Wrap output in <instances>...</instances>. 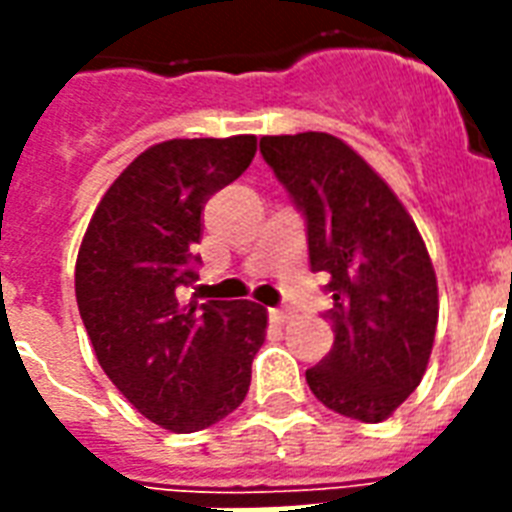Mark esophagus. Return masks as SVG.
<instances>
[{
  "label": "esophagus",
  "instance_id": "1",
  "mask_svg": "<svg viewBox=\"0 0 512 512\" xmlns=\"http://www.w3.org/2000/svg\"><path fill=\"white\" fill-rule=\"evenodd\" d=\"M292 319V308H271V321L276 324H284V321Z\"/></svg>",
  "mask_w": 512,
  "mask_h": 512
}]
</instances>
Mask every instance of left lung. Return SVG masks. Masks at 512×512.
Returning <instances> with one entry per match:
<instances>
[{"mask_svg":"<svg viewBox=\"0 0 512 512\" xmlns=\"http://www.w3.org/2000/svg\"><path fill=\"white\" fill-rule=\"evenodd\" d=\"M260 154L303 212L313 273H327L335 342L305 372L313 396L382 422L420 385L438 324L436 271L417 225L361 156L327 132L265 135Z\"/></svg>","mask_w":512,"mask_h":512,"instance_id":"left-lung-1","label":"left lung"}]
</instances>
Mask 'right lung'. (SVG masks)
<instances>
[{
  "mask_svg": "<svg viewBox=\"0 0 512 512\" xmlns=\"http://www.w3.org/2000/svg\"><path fill=\"white\" fill-rule=\"evenodd\" d=\"M255 151V135L151 146L100 199L76 257V305L103 372L175 433L209 428L244 401L265 340L263 305L177 297L199 279L204 204Z\"/></svg>",
  "mask_w": 512,
  "mask_h": 512,
  "instance_id": "right-lung-1",
  "label": "right lung"
}]
</instances>
